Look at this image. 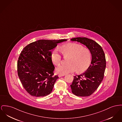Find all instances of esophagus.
I'll return each instance as SVG.
<instances>
[{"instance_id": "esophagus-1", "label": "esophagus", "mask_w": 122, "mask_h": 122, "mask_svg": "<svg viewBox=\"0 0 122 122\" xmlns=\"http://www.w3.org/2000/svg\"><path fill=\"white\" fill-rule=\"evenodd\" d=\"M65 76V75H61V74H58V77H61V76Z\"/></svg>"}]
</instances>
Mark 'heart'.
I'll use <instances>...</instances> for the list:
<instances>
[{
  "instance_id": "b5f03b06",
  "label": "heart",
  "mask_w": 122,
  "mask_h": 122,
  "mask_svg": "<svg viewBox=\"0 0 122 122\" xmlns=\"http://www.w3.org/2000/svg\"><path fill=\"white\" fill-rule=\"evenodd\" d=\"M65 57H70L67 65H59L56 71L59 74L65 75L77 71L78 73L86 71L91 61V54L90 51L77 44H69L59 48ZM51 59L55 65H59L62 61V56L57 49L51 53Z\"/></svg>"
}]
</instances>
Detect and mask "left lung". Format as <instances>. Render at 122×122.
Listing matches in <instances>:
<instances>
[{"instance_id":"left-lung-1","label":"left lung","mask_w":122,"mask_h":122,"mask_svg":"<svg viewBox=\"0 0 122 122\" xmlns=\"http://www.w3.org/2000/svg\"><path fill=\"white\" fill-rule=\"evenodd\" d=\"M71 40L86 46L92 55L91 65L86 72L75 76L71 85L74 94L80 97L88 96L95 92L103 79L106 67L105 55L101 46L93 40L76 37Z\"/></svg>"}]
</instances>
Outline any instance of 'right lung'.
<instances>
[{
	"mask_svg": "<svg viewBox=\"0 0 122 122\" xmlns=\"http://www.w3.org/2000/svg\"><path fill=\"white\" fill-rule=\"evenodd\" d=\"M66 41L38 40L23 49L17 62V73L22 86L29 94L41 97L52 92L58 76H54L55 67L51 50L58 43Z\"/></svg>",
	"mask_w": 122,
	"mask_h": 122,
	"instance_id": "right-lung-1",
	"label": "right lung"
}]
</instances>
